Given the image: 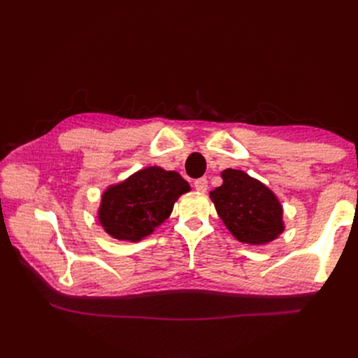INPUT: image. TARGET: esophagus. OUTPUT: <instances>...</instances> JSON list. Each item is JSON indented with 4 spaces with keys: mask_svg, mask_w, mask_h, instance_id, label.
Wrapping results in <instances>:
<instances>
[{
    "mask_svg": "<svg viewBox=\"0 0 358 358\" xmlns=\"http://www.w3.org/2000/svg\"><path fill=\"white\" fill-rule=\"evenodd\" d=\"M194 188L200 192H206V189H208V179L200 178L197 180H194Z\"/></svg>",
    "mask_w": 358,
    "mask_h": 358,
    "instance_id": "1",
    "label": "esophagus"
}]
</instances>
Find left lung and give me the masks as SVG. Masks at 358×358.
I'll use <instances>...</instances> for the list:
<instances>
[{"instance_id":"1","label":"left lung","mask_w":358,"mask_h":358,"mask_svg":"<svg viewBox=\"0 0 358 358\" xmlns=\"http://www.w3.org/2000/svg\"><path fill=\"white\" fill-rule=\"evenodd\" d=\"M222 185L210 191L216 212L239 242L264 245L284 231L282 206L264 183L242 170L221 173Z\"/></svg>"}]
</instances>
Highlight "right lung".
I'll return each instance as SVG.
<instances>
[{
  "label": "right lung",
  "mask_w": 358,
  "mask_h": 358,
  "mask_svg": "<svg viewBox=\"0 0 358 358\" xmlns=\"http://www.w3.org/2000/svg\"><path fill=\"white\" fill-rule=\"evenodd\" d=\"M189 189L179 173L146 167L107 188L99 220L115 239L138 242L169 218L175 201Z\"/></svg>",
  "instance_id": "add662e5"
}]
</instances>
